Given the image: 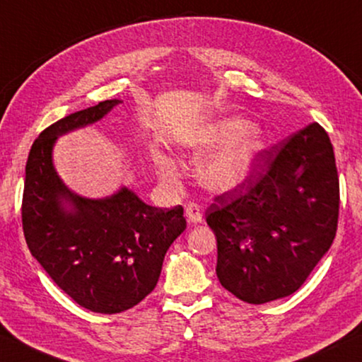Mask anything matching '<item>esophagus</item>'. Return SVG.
Listing matches in <instances>:
<instances>
[{"label": "esophagus", "mask_w": 362, "mask_h": 362, "mask_svg": "<svg viewBox=\"0 0 362 362\" xmlns=\"http://www.w3.org/2000/svg\"><path fill=\"white\" fill-rule=\"evenodd\" d=\"M186 216L191 223H200L202 221V212H200L197 204H189L186 207Z\"/></svg>", "instance_id": "esophagus-1"}]
</instances>
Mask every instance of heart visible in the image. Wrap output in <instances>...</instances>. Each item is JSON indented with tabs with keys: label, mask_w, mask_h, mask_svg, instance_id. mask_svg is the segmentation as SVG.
Segmentation results:
<instances>
[{
	"label": "heart",
	"mask_w": 362,
	"mask_h": 362,
	"mask_svg": "<svg viewBox=\"0 0 362 362\" xmlns=\"http://www.w3.org/2000/svg\"><path fill=\"white\" fill-rule=\"evenodd\" d=\"M249 129L251 124L247 121L230 119L216 127L212 134L194 144L197 153L227 146L199 165L197 177L200 185L209 191L226 192L246 181L264 148L262 139L255 132H249ZM163 173L168 177H176L175 163L165 162Z\"/></svg>",
	"instance_id": "b5f03b06"
}]
</instances>
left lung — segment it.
Returning <instances> with one entry per match:
<instances>
[{
	"label": "left lung",
	"mask_w": 362,
	"mask_h": 362,
	"mask_svg": "<svg viewBox=\"0 0 362 362\" xmlns=\"http://www.w3.org/2000/svg\"><path fill=\"white\" fill-rule=\"evenodd\" d=\"M338 207L335 155L320 124L260 152L246 181L205 212L221 286L249 304L290 296L330 249Z\"/></svg>",
	"instance_id": "8db88e82"
}]
</instances>
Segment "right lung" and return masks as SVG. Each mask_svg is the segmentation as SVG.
<instances>
[{"label": "right lung", "mask_w": 362, "mask_h": 362, "mask_svg": "<svg viewBox=\"0 0 362 362\" xmlns=\"http://www.w3.org/2000/svg\"><path fill=\"white\" fill-rule=\"evenodd\" d=\"M121 100H105L47 127L25 165L22 228L52 280L92 313L118 314L153 291L165 254L186 230L182 207H152L126 186L103 199L72 192L53 165L57 139L97 123Z\"/></svg>", "instance_id": "right-lung-1"}]
</instances>
